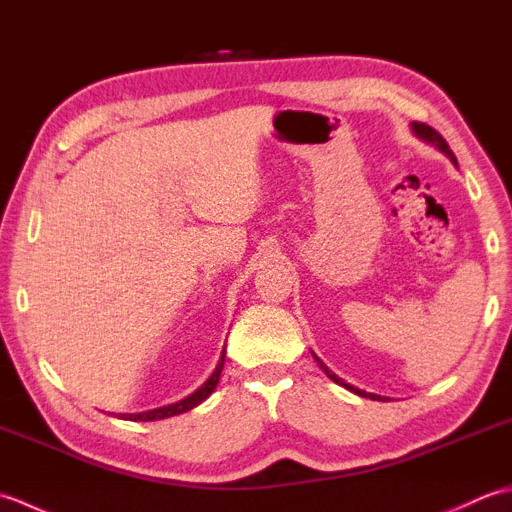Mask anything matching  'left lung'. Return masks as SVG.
Listing matches in <instances>:
<instances>
[{
	"label": "left lung",
	"instance_id": "1",
	"mask_svg": "<svg viewBox=\"0 0 512 512\" xmlns=\"http://www.w3.org/2000/svg\"><path fill=\"white\" fill-rule=\"evenodd\" d=\"M411 132H413V136H416V138H420L422 140V143H427V145H431V147H436L438 151H440V154H444V156H447L451 162H453V165L455 167H458V158H455L453 156V151L449 149V145H447V140H444L438 132H436V129H433V127H429V125H424V123H416V121H413L411 123ZM312 356H314V361H317L319 363V367L323 369V372L325 374H328V378L330 380H334V383L336 385H341V387H345V389H350V391H354V394L356 396H363V398H369V400H389V398H385V396H378V394H369V391H363V389H358V387H354V385H350V383H345V380L343 378H339V376H336V374H332L330 372V369H328V365H325L323 361H321V358L317 356V354H314L312 352Z\"/></svg>",
	"mask_w": 512,
	"mask_h": 512
}]
</instances>
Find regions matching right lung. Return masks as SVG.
Listing matches in <instances>:
<instances>
[{
	"instance_id": "obj_1",
	"label": "right lung",
	"mask_w": 512,
	"mask_h": 512,
	"mask_svg": "<svg viewBox=\"0 0 512 512\" xmlns=\"http://www.w3.org/2000/svg\"><path fill=\"white\" fill-rule=\"evenodd\" d=\"M224 354H226V350H222L220 361H217V365H215V369H213V374L209 376V380H206V383H204L202 387L195 389L191 396L182 398V400H178V402H173V405H165V407H158V409H149V411H143V413H121V416H118V418L134 420V422H149V420H162V418L178 416V413L191 411L193 407H198L200 402H204L206 398H209V396L213 394L217 383H220V374H222V369H224Z\"/></svg>"
}]
</instances>
